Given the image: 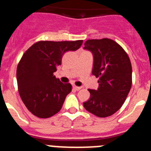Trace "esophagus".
Returning a JSON list of instances; mask_svg holds the SVG:
<instances>
[{
    "label": "esophagus",
    "instance_id": "obj_1",
    "mask_svg": "<svg viewBox=\"0 0 151 151\" xmlns=\"http://www.w3.org/2000/svg\"><path fill=\"white\" fill-rule=\"evenodd\" d=\"M73 87H74V90H80L81 89H82V86H73Z\"/></svg>",
    "mask_w": 151,
    "mask_h": 151
}]
</instances>
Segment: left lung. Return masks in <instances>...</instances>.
<instances>
[{
  "instance_id": "obj_1",
  "label": "left lung",
  "mask_w": 151,
  "mask_h": 151,
  "mask_svg": "<svg viewBox=\"0 0 151 151\" xmlns=\"http://www.w3.org/2000/svg\"><path fill=\"white\" fill-rule=\"evenodd\" d=\"M83 48L93 54L92 74L99 77V88L88 90L90 98L83 106L96 116L108 117L121 108L130 91L131 61L122 46L112 39H89Z\"/></svg>"
}]
</instances>
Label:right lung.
Listing matches in <instances>:
<instances>
[{"mask_svg":"<svg viewBox=\"0 0 151 151\" xmlns=\"http://www.w3.org/2000/svg\"><path fill=\"white\" fill-rule=\"evenodd\" d=\"M82 43L83 40L40 41L23 54L17 69L18 90L25 106L34 115L46 119L61 110L72 86L61 83L53 74L61 65L63 55L77 50Z\"/></svg>","mask_w":151,"mask_h":151,"instance_id":"right-lung-1","label":"right lung"}]
</instances>
